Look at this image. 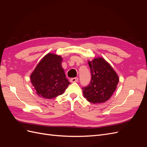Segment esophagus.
<instances>
[{"label":"esophagus","mask_w":147,"mask_h":147,"mask_svg":"<svg viewBox=\"0 0 147 147\" xmlns=\"http://www.w3.org/2000/svg\"><path fill=\"white\" fill-rule=\"evenodd\" d=\"M78 81V78L75 77V78H72L70 79V82L71 83H75V82H77Z\"/></svg>","instance_id":"34e87169"}]
</instances>
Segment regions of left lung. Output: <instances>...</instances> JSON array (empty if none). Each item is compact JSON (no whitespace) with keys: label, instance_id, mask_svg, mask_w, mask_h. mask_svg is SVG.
<instances>
[{"label":"left lung","instance_id":"1","mask_svg":"<svg viewBox=\"0 0 147 147\" xmlns=\"http://www.w3.org/2000/svg\"><path fill=\"white\" fill-rule=\"evenodd\" d=\"M91 69L90 85L82 88L83 96L88 102L101 104L108 100L117 87L119 77L111 65L102 57L88 61Z\"/></svg>","mask_w":147,"mask_h":147}]
</instances>
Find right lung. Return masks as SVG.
Returning a JSON list of instances; mask_svg holds the SVG:
<instances>
[{
  "label": "right lung",
  "instance_id": "1",
  "mask_svg": "<svg viewBox=\"0 0 147 147\" xmlns=\"http://www.w3.org/2000/svg\"><path fill=\"white\" fill-rule=\"evenodd\" d=\"M63 58L49 53L40 61L30 74V82L36 94L43 99H53L63 94L70 82L62 67Z\"/></svg>",
  "mask_w": 147,
  "mask_h": 147
}]
</instances>
